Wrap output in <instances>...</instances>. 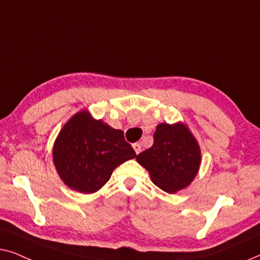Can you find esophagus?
Instances as JSON below:
<instances>
[{"mask_svg":"<svg viewBox=\"0 0 260 260\" xmlns=\"http://www.w3.org/2000/svg\"><path fill=\"white\" fill-rule=\"evenodd\" d=\"M133 148H134V150H135V152H136L137 155L140 154L141 150H142V147H141L140 143H134L133 144Z\"/></svg>","mask_w":260,"mask_h":260,"instance_id":"1","label":"esophagus"}]
</instances>
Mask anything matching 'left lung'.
<instances>
[{"label": "left lung", "instance_id": "obj_1", "mask_svg": "<svg viewBox=\"0 0 260 260\" xmlns=\"http://www.w3.org/2000/svg\"><path fill=\"white\" fill-rule=\"evenodd\" d=\"M136 161L148 170L154 184L173 194L193 182L200 169L201 150L186 124L161 123L152 147L138 154Z\"/></svg>", "mask_w": 260, "mask_h": 260}]
</instances>
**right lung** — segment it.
Masks as SVG:
<instances>
[{"instance_id": "obj_1", "label": "right lung", "mask_w": 260, "mask_h": 260, "mask_svg": "<svg viewBox=\"0 0 260 260\" xmlns=\"http://www.w3.org/2000/svg\"><path fill=\"white\" fill-rule=\"evenodd\" d=\"M135 157L123 131L94 119L87 110L67 120L53 145V163L60 179L83 194L101 189L117 167Z\"/></svg>"}]
</instances>
